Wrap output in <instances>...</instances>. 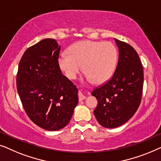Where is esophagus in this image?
Instances as JSON below:
<instances>
[{
  "label": "esophagus",
  "instance_id": "obj_1",
  "mask_svg": "<svg viewBox=\"0 0 161 161\" xmlns=\"http://www.w3.org/2000/svg\"><path fill=\"white\" fill-rule=\"evenodd\" d=\"M85 98H86V96H85V95H83L82 92H81V91L79 92V100H80V101L85 100Z\"/></svg>",
  "mask_w": 161,
  "mask_h": 161
}]
</instances>
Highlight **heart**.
Returning a JSON list of instances; mask_svg holds the SVG:
<instances>
[{
  "instance_id": "1",
  "label": "heart",
  "mask_w": 161,
  "mask_h": 161,
  "mask_svg": "<svg viewBox=\"0 0 161 161\" xmlns=\"http://www.w3.org/2000/svg\"><path fill=\"white\" fill-rule=\"evenodd\" d=\"M69 53L59 56L58 64L70 80L75 79L83 66L87 80L103 84L112 77L116 67L117 52L111 42L80 41L69 47Z\"/></svg>"
}]
</instances>
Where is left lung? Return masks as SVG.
<instances>
[{
    "label": "left lung",
    "mask_w": 161,
    "mask_h": 161,
    "mask_svg": "<svg viewBox=\"0 0 161 161\" xmlns=\"http://www.w3.org/2000/svg\"><path fill=\"white\" fill-rule=\"evenodd\" d=\"M119 49L118 63L110 80L91 95L98 99L95 117L104 128H114L128 122L142 101L144 71L136 51L114 38Z\"/></svg>",
    "instance_id": "1"
}]
</instances>
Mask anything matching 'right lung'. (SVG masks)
<instances>
[{
  "mask_svg": "<svg viewBox=\"0 0 161 161\" xmlns=\"http://www.w3.org/2000/svg\"><path fill=\"white\" fill-rule=\"evenodd\" d=\"M60 46L45 38L25 52L19 61L17 88L29 118L47 130H58L71 120L78 90L63 75L58 64Z\"/></svg>",
  "mask_w": 161,
  "mask_h": 161,
  "instance_id": "1",
  "label": "right lung"
}]
</instances>
